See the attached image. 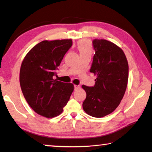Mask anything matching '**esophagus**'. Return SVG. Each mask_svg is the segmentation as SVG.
<instances>
[{
    "label": "esophagus",
    "mask_w": 152,
    "mask_h": 152,
    "mask_svg": "<svg viewBox=\"0 0 152 152\" xmlns=\"http://www.w3.org/2000/svg\"><path fill=\"white\" fill-rule=\"evenodd\" d=\"M80 88V86L78 85H74V90H78Z\"/></svg>",
    "instance_id": "esophagus-1"
}]
</instances>
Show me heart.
<instances>
[{"label":"heart","instance_id":"heart-1","mask_svg":"<svg viewBox=\"0 0 152 152\" xmlns=\"http://www.w3.org/2000/svg\"><path fill=\"white\" fill-rule=\"evenodd\" d=\"M78 48L80 54H82V53H91V54L92 47L91 43L88 40L82 39L81 41H80Z\"/></svg>","mask_w":152,"mask_h":152}]
</instances>
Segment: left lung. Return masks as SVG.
I'll return each mask as SVG.
<instances>
[{"mask_svg":"<svg viewBox=\"0 0 152 152\" xmlns=\"http://www.w3.org/2000/svg\"><path fill=\"white\" fill-rule=\"evenodd\" d=\"M95 54L90 72L96 76L94 86L82 87L86 92L83 109L92 117L101 118L117 109L127 88L129 66L123 51L105 39L92 41Z\"/></svg>","mask_w":152,"mask_h":152,"instance_id":"8db88e82","label":"left lung"}]
</instances>
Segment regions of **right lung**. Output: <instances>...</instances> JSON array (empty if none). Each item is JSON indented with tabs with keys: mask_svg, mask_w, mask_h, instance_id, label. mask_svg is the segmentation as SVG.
Instances as JSON below:
<instances>
[{
	"mask_svg": "<svg viewBox=\"0 0 152 152\" xmlns=\"http://www.w3.org/2000/svg\"><path fill=\"white\" fill-rule=\"evenodd\" d=\"M72 39L43 41L25 56L20 69L19 81L27 103L37 114L47 118L60 115L74 91L72 83L53 79Z\"/></svg>",
	"mask_w": 152,
	"mask_h": 152,
	"instance_id": "obj_1",
	"label": "right lung"
}]
</instances>
